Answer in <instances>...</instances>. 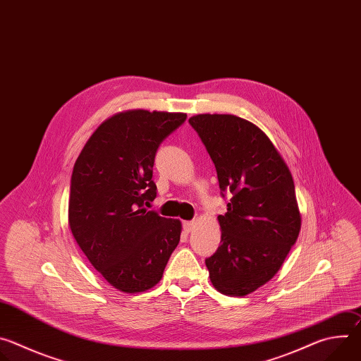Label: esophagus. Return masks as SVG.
Segmentation results:
<instances>
[{"label": "esophagus", "instance_id": "obj_1", "mask_svg": "<svg viewBox=\"0 0 361 361\" xmlns=\"http://www.w3.org/2000/svg\"><path fill=\"white\" fill-rule=\"evenodd\" d=\"M194 226H195L194 221H184V223H183V228H184L185 233H191V230L194 228Z\"/></svg>", "mask_w": 361, "mask_h": 361}]
</instances>
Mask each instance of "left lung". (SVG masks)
<instances>
[{
  "label": "left lung",
  "mask_w": 361,
  "mask_h": 361,
  "mask_svg": "<svg viewBox=\"0 0 361 361\" xmlns=\"http://www.w3.org/2000/svg\"><path fill=\"white\" fill-rule=\"evenodd\" d=\"M216 166L221 195V244L205 259L213 286L226 295H247L274 277L294 245L301 217L291 173L270 138L231 114L188 120Z\"/></svg>",
  "instance_id": "1"
}]
</instances>
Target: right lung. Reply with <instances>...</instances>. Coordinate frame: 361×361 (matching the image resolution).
<instances>
[{
	"label": "right lung",
	"instance_id": "add662e5",
	"mask_svg": "<svg viewBox=\"0 0 361 361\" xmlns=\"http://www.w3.org/2000/svg\"><path fill=\"white\" fill-rule=\"evenodd\" d=\"M185 118L184 113H118L92 133L74 164L71 233L92 267L120 291L156 286L180 241V220L145 207L157 195V149Z\"/></svg>",
	"mask_w": 361,
	"mask_h": 361
}]
</instances>
